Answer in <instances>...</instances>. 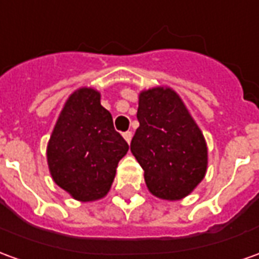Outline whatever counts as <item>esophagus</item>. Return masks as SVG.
<instances>
[{
  "label": "esophagus",
  "mask_w": 259,
  "mask_h": 259,
  "mask_svg": "<svg viewBox=\"0 0 259 259\" xmlns=\"http://www.w3.org/2000/svg\"><path fill=\"white\" fill-rule=\"evenodd\" d=\"M132 136H133V135H132V132H124V133H123V139L127 143H130V142H132Z\"/></svg>",
  "instance_id": "1"
}]
</instances>
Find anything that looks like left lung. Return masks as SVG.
Instances as JSON below:
<instances>
[{
  "label": "left lung",
  "mask_w": 259,
  "mask_h": 259,
  "mask_svg": "<svg viewBox=\"0 0 259 259\" xmlns=\"http://www.w3.org/2000/svg\"><path fill=\"white\" fill-rule=\"evenodd\" d=\"M140 126L130 151L144 169L148 191L164 200H181L202 182L207 169L205 136L181 97L169 87L139 94Z\"/></svg>",
  "instance_id": "8db88e82"
}]
</instances>
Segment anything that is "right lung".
I'll return each instance as SVG.
<instances>
[{
	"mask_svg": "<svg viewBox=\"0 0 259 259\" xmlns=\"http://www.w3.org/2000/svg\"><path fill=\"white\" fill-rule=\"evenodd\" d=\"M127 150L99 91L82 87L67 98L54 124L46 150L49 171L71 198L94 202L109 192Z\"/></svg>",
	"mask_w": 259,
	"mask_h": 259,
	"instance_id": "obj_1",
	"label": "right lung"
}]
</instances>
